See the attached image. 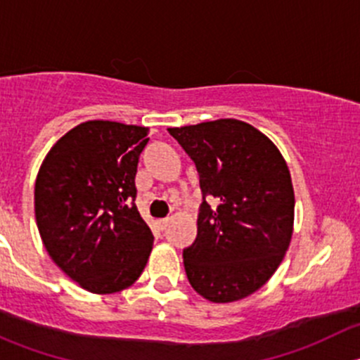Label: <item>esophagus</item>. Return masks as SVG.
I'll return each instance as SVG.
<instances>
[{
	"instance_id": "1",
	"label": "esophagus",
	"mask_w": 360,
	"mask_h": 360,
	"mask_svg": "<svg viewBox=\"0 0 360 360\" xmlns=\"http://www.w3.org/2000/svg\"><path fill=\"white\" fill-rule=\"evenodd\" d=\"M170 223H172V217H163V219H160V226H162V230H165Z\"/></svg>"
}]
</instances>
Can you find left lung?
Masks as SVG:
<instances>
[{
  "label": "left lung",
  "instance_id": "8db88e82",
  "mask_svg": "<svg viewBox=\"0 0 360 360\" xmlns=\"http://www.w3.org/2000/svg\"><path fill=\"white\" fill-rule=\"evenodd\" d=\"M169 134L197 165L203 195L197 238L183 252L188 281L212 303L244 300L270 281L291 244L288 163L263 132L235 118ZM205 196L220 200L216 211Z\"/></svg>",
  "mask_w": 360,
  "mask_h": 360
}]
</instances>
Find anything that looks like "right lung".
Wrapping results in <instances>:
<instances>
[{
    "mask_svg": "<svg viewBox=\"0 0 360 360\" xmlns=\"http://www.w3.org/2000/svg\"><path fill=\"white\" fill-rule=\"evenodd\" d=\"M146 127L90 120L49 151L34 186L39 235L53 263L94 294L130 288L153 249L136 203Z\"/></svg>",
    "mask_w": 360,
    "mask_h": 360,
    "instance_id": "add662e5",
    "label": "right lung"
}]
</instances>
